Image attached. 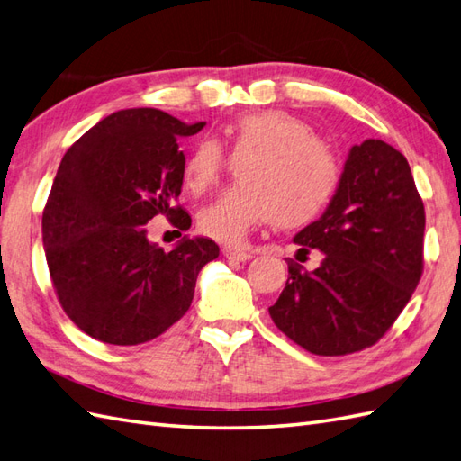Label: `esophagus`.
Returning a JSON list of instances; mask_svg holds the SVG:
<instances>
[{"label": "esophagus", "mask_w": 461, "mask_h": 461, "mask_svg": "<svg viewBox=\"0 0 461 461\" xmlns=\"http://www.w3.org/2000/svg\"><path fill=\"white\" fill-rule=\"evenodd\" d=\"M222 254H224V258H229V260H237V262H247V260H250V258H252V254H250V252L237 250V249H230V247L222 249Z\"/></svg>", "instance_id": "esophagus-1"}]
</instances>
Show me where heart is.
Returning <instances> with one entry per match:
<instances>
[{
    "mask_svg": "<svg viewBox=\"0 0 461 461\" xmlns=\"http://www.w3.org/2000/svg\"><path fill=\"white\" fill-rule=\"evenodd\" d=\"M222 146L237 163L239 183L197 214L199 230L222 244H240L260 222L298 229L327 209L339 187L333 149L308 122L284 110H260L222 126ZM224 167L219 141L199 138L181 167V181L199 195Z\"/></svg>",
    "mask_w": 461,
    "mask_h": 461,
    "instance_id": "1",
    "label": "heart"
}]
</instances>
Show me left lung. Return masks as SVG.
Returning a JSON list of instances; mask_svg holds the SVG:
<instances>
[{
  "label": "left lung",
  "instance_id": "8db88e82",
  "mask_svg": "<svg viewBox=\"0 0 461 461\" xmlns=\"http://www.w3.org/2000/svg\"><path fill=\"white\" fill-rule=\"evenodd\" d=\"M424 203L406 158L383 140L353 146L335 197L295 234L323 252L315 270L288 264L272 321L305 351L349 355L391 330L424 268Z\"/></svg>",
  "mask_w": 461,
  "mask_h": 461
}]
</instances>
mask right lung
I'll return each mask as SVG.
<instances>
[{
  "mask_svg": "<svg viewBox=\"0 0 461 461\" xmlns=\"http://www.w3.org/2000/svg\"><path fill=\"white\" fill-rule=\"evenodd\" d=\"M156 108L100 120L65 153L43 211V247L65 313L110 345L156 339L187 313L201 268L219 257L204 237H183L171 252L148 240L166 214L189 230L181 195L185 156L179 138L201 131Z\"/></svg>",
  "mask_w": 461,
  "mask_h": 461,
  "instance_id": "obj_1",
  "label": "right lung"
}]
</instances>
